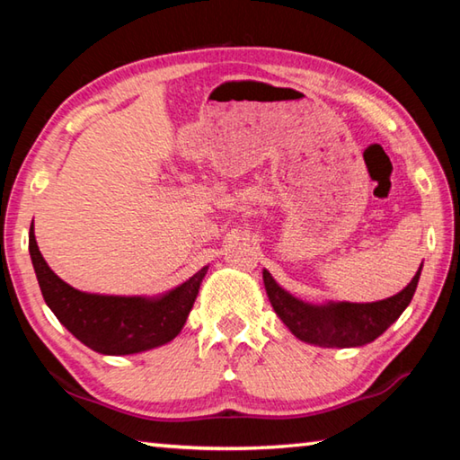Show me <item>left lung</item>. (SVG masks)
I'll use <instances>...</instances> for the list:
<instances>
[{
    "label": "left lung",
    "mask_w": 460,
    "mask_h": 460,
    "mask_svg": "<svg viewBox=\"0 0 460 460\" xmlns=\"http://www.w3.org/2000/svg\"><path fill=\"white\" fill-rule=\"evenodd\" d=\"M420 271H422V266L411 278V282L392 298L365 302V305L361 302L310 305V302L286 292L268 270H263V286H266L268 298L279 321L290 329L296 339L316 347L347 349L367 345L398 321L414 298Z\"/></svg>",
    "instance_id": "obj_1"
}]
</instances>
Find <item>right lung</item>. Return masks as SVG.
Here are the masks:
<instances>
[{"label":"right lung","instance_id":"add662e5","mask_svg":"<svg viewBox=\"0 0 460 460\" xmlns=\"http://www.w3.org/2000/svg\"><path fill=\"white\" fill-rule=\"evenodd\" d=\"M30 258L44 302L68 332L101 355H134L172 341L189 318L208 266L160 296L81 292L49 268L30 227Z\"/></svg>","mask_w":460,"mask_h":460}]
</instances>
